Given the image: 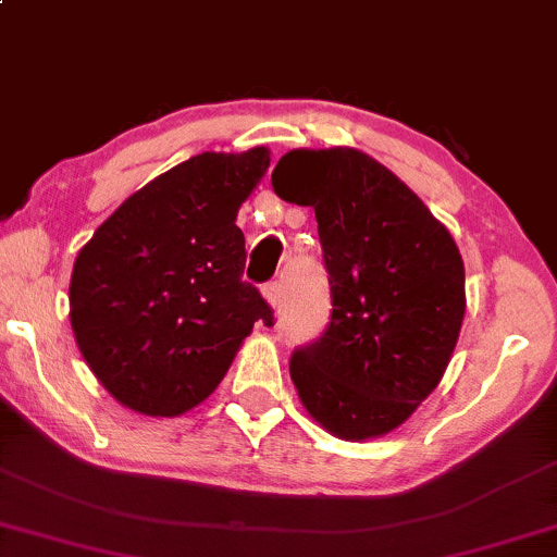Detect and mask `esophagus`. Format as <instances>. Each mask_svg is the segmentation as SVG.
Instances as JSON below:
<instances>
[{
    "label": "esophagus",
    "mask_w": 557,
    "mask_h": 557,
    "mask_svg": "<svg viewBox=\"0 0 557 557\" xmlns=\"http://www.w3.org/2000/svg\"><path fill=\"white\" fill-rule=\"evenodd\" d=\"M262 295H264V300L270 302V308H277L280 306V283H267L262 287Z\"/></svg>",
    "instance_id": "34e87169"
}]
</instances>
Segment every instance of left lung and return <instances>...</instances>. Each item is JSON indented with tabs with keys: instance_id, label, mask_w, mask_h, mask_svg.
Returning <instances> with one entry per match:
<instances>
[{
	"instance_id": "8db88e82",
	"label": "left lung",
	"mask_w": 557,
	"mask_h": 557,
	"mask_svg": "<svg viewBox=\"0 0 557 557\" xmlns=\"http://www.w3.org/2000/svg\"><path fill=\"white\" fill-rule=\"evenodd\" d=\"M283 201L315 211L333 313L290 376L341 441L392 433L438 387L466 313L454 236L399 177L354 147L290 150L272 170Z\"/></svg>"
}]
</instances>
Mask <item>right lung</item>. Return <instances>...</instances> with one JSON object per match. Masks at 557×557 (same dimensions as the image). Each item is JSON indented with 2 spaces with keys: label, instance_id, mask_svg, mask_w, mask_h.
Listing matches in <instances>:
<instances>
[{
  "label": "right lung",
  "instance_id": "obj_1",
  "mask_svg": "<svg viewBox=\"0 0 557 557\" xmlns=\"http://www.w3.org/2000/svg\"><path fill=\"white\" fill-rule=\"evenodd\" d=\"M270 150L203 152L124 201L73 262L71 329L101 387L150 418L201 405L272 310L244 283L236 213Z\"/></svg>",
  "mask_w": 557,
  "mask_h": 557
}]
</instances>
